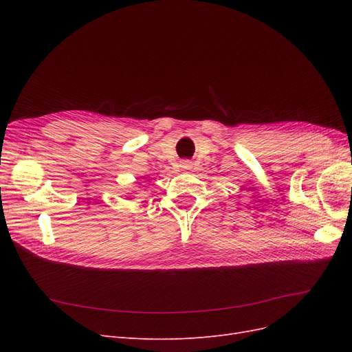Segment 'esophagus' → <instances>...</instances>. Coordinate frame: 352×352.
I'll return each mask as SVG.
<instances>
[{
	"mask_svg": "<svg viewBox=\"0 0 352 352\" xmlns=\"http://www.w3.org/2000/svg\"><path fill=\"white\" fill-rule=\"evenodd\" d=\"M180 167H182V170H189L192 167V162H190V160H182V162H180Z\"/></svg>",
	"mask_w": 352,
	"mask_h": 352,
	"instance_id": "34e87169",
	"label": "esophagus"
}]
</instances>
